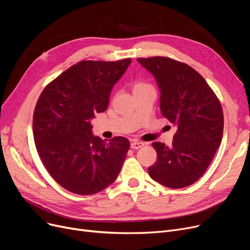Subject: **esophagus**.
<instances>
[{
	"instance_id": "obj_1",
	"label": "esophagus",
	"mask_w": 250,
	"mask_h": 250,
	"mask_svg": "<svg viewBox=\"0 0 250 250\" xmlns=\"http://www.w3.org/2000/svg\"><path fill=\"white\" fill-rule=\"evenodd\" d=\"M144 146V143L143 142H139V141H133V142L131 143V148L132 149H139L141 147Z\"/></svg>"
}]
</instances>
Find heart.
Instances as JSON below:
<instances>
[{
    "label": "heart",
    "mask_w": 250,
    "mask_h": 250,
    "mask_svg": "<svg viewBox=\"0 0 250 250\" xmlns=\"http://www.w3.org/2000/svg\"><path fill=\"white\" fill-rule=\"evenodd\" d=\"M148 84H146V83H136L135 85H134V90L135 89H140V88H144V86H147Z\"/></svg>",
    "instance_id": "1"
}]
</instances>
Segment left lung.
I'll return each instance as SVG.
<instances>
[{
	"instance_id": "obj_1",
	"label": "left lung",
	"mask_w": 250,
	"mask_h": 250,
	"mask_svg": "<svg viewBox=\"0 0 250 250\" xmlns=\"http://www.w3.org/2000/svg\"><path fill=\"white\" fill-rule=\"evenodd\" d=\"M137 60L154 77L160 91L161 114L177 128L170 147L152 143L157 160L149 167V176L167 188L190 186L208 167L222 142L221 103L189 65L158 56Z\"/></svg>"
}]
</instances>
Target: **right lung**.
Segmentation results:
<instances>
[{"label": "right lung", "mask_w": 250, "mask_h": 250, "mask_svg": "<svg viewBox=\"0 0 250 250\" xmlns=\"http://www.w3.org/2000/svg\"><path fill=\"white\" fill-rule=\"evenodd\" d=\"M131 62L81 61L42 92L32 133L42 164L64 189L79 195L98 193L121 171L128 140L103 141L93 135L92 119L107 109L112 88Z\"/></svg>", "instance_id": "add662e5"}]
</instances>
